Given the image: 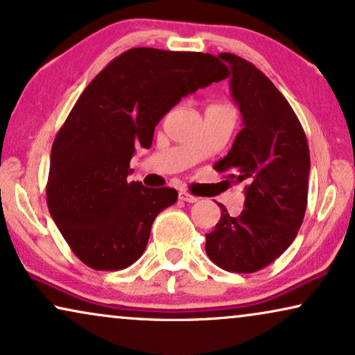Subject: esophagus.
I'll return each instance as SVG.
<instances>
[{
    "instance_id": "34e87169",
    "label": "esophagus",
    "mask_w": 355,
    "mask_h": 355,
    "mask_svg": "<svg viewBox=\"0 0 355 355\" xmlns=\"http://www.w3.org/2000/svg\"><path fill=\"white\" fill-rule=\"evenodd\" d=\"M179 199H181L182 202H189V204H194V202H197V197L189 194V192H186V191L179 192Z\"/></svg>"
}]
</instances>
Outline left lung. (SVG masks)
I'll return each instance as SVG.
<instances>
[{"mask_svg":"<svg viewBox=\"0 0 355 355\" xmlns=\"http://www.w3.org/2000/svg\"><path fill=\"white\" fill-rule=\"evenodd\" d=\"M230 89L243 117L232 150L215 163L234 182H245V210L207 233L205 251L228 272L251 274L274 262L295 239L306 210L310 150L287 99L261 70L233 53Z\"/></svg>","mask_w":355,"mask_h":355,"instance_id":"8db88e82","label":"left lung"}]
</instances>
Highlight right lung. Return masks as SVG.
Segmentation results:
<instances>
[{"label":"right lung","mask_w":355,"mask_h":355,"mask_svg":"<svg viewBox=\"0 0 355 355\" xmlns=\"http://www.w3.org/2000/svg\"><path fill=\"white\" fill-rule=\"evenodd\" d=\"M228 76L217 57L137 47L94 78L60 128L50 153L47 205L78 259L121 270L144 254L156 215L176 189L128 182L135 148L181 98Z\"/></svg>","instance_id":"right-lung-1"}]
</instances>
